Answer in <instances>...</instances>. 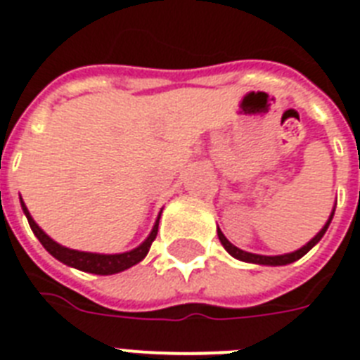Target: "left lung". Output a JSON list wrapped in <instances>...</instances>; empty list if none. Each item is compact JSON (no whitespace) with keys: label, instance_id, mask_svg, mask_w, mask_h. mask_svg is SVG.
<instances>
[{"label":"left lung","instance_id":"obj_1","mask_svg":"<svg viewBox=\"0 0 360 360\" xmlns=\"http://www.w3.org/2000/svg\"><path fill=\"white\" fill-rule=\"evenodd\" d=\"M334 217V210L333 213H330V217H328V221H326V224L323 226V229L319 230V234L315 236V238H311V240L306 243L304 247H300L298 251H295V253H287V255H278V257H266V255H255V253H247V251H241V249H238L236 245H232L226 238H224V234L221 232V229L217 230V236H219V240H221V243H223V247L229 251L234 259L238 260H243V262H253V264H264V266H285V264H290V262H295V260L302 259L304 255L308 253L309 249L315 245V243H319V240L325 236L326 229H328V224H330V221H333Z\"/></svg>","mask_w":360,"mask_h":360}]
</instances>
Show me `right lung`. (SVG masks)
Returning <instances> with one entry per match:
<instances>
[{"instance_id": "1", "label": "right lung", "mask_w": 360, "mask_h": 360, "mask_svg": "<svg viewBox=\"0 0 360 360\" xmlns=\"http://www.w3.org/2000/svg\"><path fill=\"white\" fill-rule=\"evenodd\" d=\"M20 205L22 211H24V215L27 217V223H30V229L34 230V234L37 236V240L41 241V245L45 247L46 251L54 257V259H58L60 262H64V264L71 266V268H77V270L81 271H89V274H98V276H111V274H119V271H124L128 268H131L137 262H141V260L147 257L149 253L150 245H153V241L156 238V232H158V221L155 223L153 230H150L149 238L141 243L136 249H131V251H126V253H119V255H100V253H86V251H75V249H70V247H64L56 243V241L49 238V236L43 232V230L37 226L32 215H30V211H27L26 204L22 202L20 198ZM160 219V217H158Z\"/></svg>"}]
</instances>
